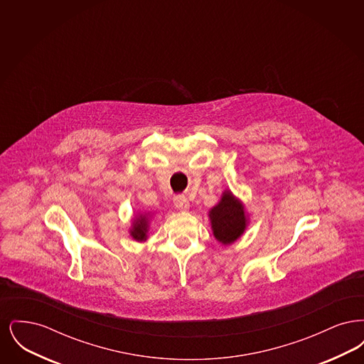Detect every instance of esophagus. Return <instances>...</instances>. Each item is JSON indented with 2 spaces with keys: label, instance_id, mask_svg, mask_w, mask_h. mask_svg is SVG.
Masks as SVG:
<instances>
[{
  "label": "esophagus",
  "instance_id": "34e87169",
  "mask_svg": "<svg viewBox=\"0 0 364 364\" xmlns=\"http://www.w3.org/2000/svg\"><path fill=\"white\" fill-rule=\"evenodd\" d=\"M173 203L174 206L178 208V210H181V211H186V210H188V208H190V202H188V199H187L186 196H183V195H177V196H174Z\"/></svg>",
  "mask_w": 364,
  "mask_h": 364
}]
</instances>
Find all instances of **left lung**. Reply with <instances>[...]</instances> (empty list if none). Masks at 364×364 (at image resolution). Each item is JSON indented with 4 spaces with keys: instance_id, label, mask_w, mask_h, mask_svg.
Returning a JSON list of instances; mask_svg holds the SVG:
<instances>
[{
    "instance_id": "obj_1",
    "label": "left lung",
    "mask_w": 364,
    "mask_h": 364,
    "mask_svg": "<svg viewBox=\"0 0 364 364\" xmlns=\"http://www.w3.org/2000/svg\"><path fill=\"white\" fill-rule=\"evenodd\" d=\"M210 221L215 239L225 245L236 242L247 226L244 206L230 191H225L220 203L210 210Z\"/></svg>"
}]
</instances>
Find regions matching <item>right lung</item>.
I'll list each match as a JSON object with an SVG mask.
<instances>
[{
	"label": "right lung",
	"mask_w": 364,
	"mask_h": 364,
	"mask_svg": "<svg viewBox=\"0 0 364 364\" xmlns=\"http://www.w3.org/2000/svg\"><path fill=\"white\" fill-rule=\"evenodd\" d=\"M147 226H149V217L147 215H140L136 217V220L134 221V225L131 229V236L138 240L143 242L147 239Z\"/></svg>",
	"instance_id": "add662e5"
}]
</instances>
